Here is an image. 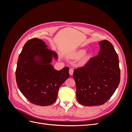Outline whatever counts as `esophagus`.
Returning a JSON list of instances; mask_svg holds the SVG:
<instances>
[{
    "label": "esophagus",
    "mask_w": 132,
    "mask_h": 132,
    "mask_svg": "<svg viewBox=\"0 0 132 132\" xmlns=\"http://www.w3.org/2000/svg\"><path fill=\"white\" fill-rule=\"evenodd\" d=\"M69 74H70V75H72L73 74V72H74V70H73V68H70V69H69Z\"/></svg>",
    "instance_id": "34e87169"
}]
</instances>
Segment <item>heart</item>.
I'll use <instances>...</instances> for the list:
<instances>
[{
  "instance_id": "heart-1",
  "label": "heart",
  "mask_w": 132,
  "mask_h": 132,
  "mask_svg": "<svg viewBox=\"0 0 132 132\" xmlns=\"http://www.w3.org/2000/svg\"><path fill=\"white\" fill-rule=\"evenodd\" d=\"M72 56L74 58H78L82 56L80 61V64L82 65V64H84L88 61L90 55L88 53H85V50L80 49L75 51L74 53H73Z\"/></svg>"
}]
</instances>
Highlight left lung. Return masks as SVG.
Masks as SVG:
<instances>
[{
	"instance_id": "1",
	"label": "left lung",
	"mask_w": 132,
	"mask_h": 132,
	"mask_svg": "<svg viewBox=\"0 0 132 132\" xmlns=\"http://www.w3.org/2000/svg\"><path fill=\"white\" fill-rule=\"evenodd\" d=\"M98 54L74 70L73 77L79 103L86 106L104 104L113 95L120 82L117 53L110 42L103 40Z\"/></svg>"
}]
</instances>
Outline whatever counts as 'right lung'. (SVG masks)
I'll return each instance as SVG.
<instances>
[{
	"mask_svg": "<svg viewBox=\"0 0 132 132\" xmlns=\"http://www.w3.org/2000/svg\"><path fill=\"white\" fill-rule=\"evenodd\" d=\"M53 57L57 59L56 53L36 38L26 42L19 56L15 72L17 85L23 96L35 105L53 103L60 86L69 77V67L54 69L50 64Z\"/></svg>",
	"mask_w": 132,
	"mask_h": 132,
	"instance_id": "right-lung-1",
	"label": "right lung"
}]
</instances>
